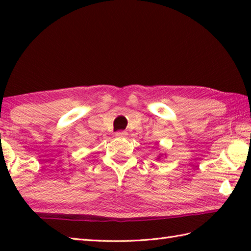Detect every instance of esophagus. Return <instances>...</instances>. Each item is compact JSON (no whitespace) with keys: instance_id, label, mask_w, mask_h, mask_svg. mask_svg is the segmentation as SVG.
Wrapping results in <instances>:
<instances>
[{"instance_id":"1","label":"esophagus","mask_w":251,"mask_h":251,"mask_svg":"<svg viewBox=\"0 0 251 251\" xmlns=\"http://www.w3.org/2000/svg\"><path fill=\"white\" fill-rule=\"evenodd\" d=\"M126 135H127V133H126V131H124V130H118L117 133H116L117 137H125Z\"/></svg>"}]
</instances>
